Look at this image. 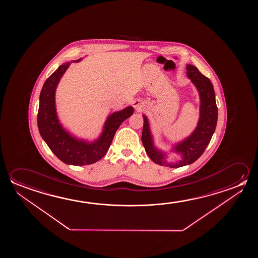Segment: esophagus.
<instances>
[{
    "label": "esophagus",
    "mask_w": 258,
    "mask_h": 258,
    "mask_svg": "<svg viewBox=\"0 0 258 258\" xmlns=\"http://www.w3.org/2000/svg\"><path fill=\"white\" fill-rule=\"evenodd\" d=\"M133 107L135 108L136 110H142V109H143V106H142V104H141V102H139V101H135V102H133Z\"/></svg>",
    "instance_id": "34e87169"
}]
</instances>
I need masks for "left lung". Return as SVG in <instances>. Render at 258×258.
<instances>
[{
    "mask_svg": "<svg viewBox=\"0 0 258 258\" xmlns=\"http://www.w3.org/2000/svg\"><path fill=\"white\" fill-rule=\"evenodd\" d=\"M186 69L187 76L198 90L201 105L200 118L195 131L187 139L173 147L174 152L181 154V160L176 163H168L165 160L166 155L165 153L158 150L154 146L148 118L143 115L144 125L141 140L146 152L154 163L171 168H178L183 165H190L203 155L215 131L218 120L215 93L211 80L202 75L198 68H195V66L187 64Z\"/></svg>",
    "mask_w": 258,
    "mask_h": 258,
    "instance_id": "left-lung-1",
    "label": "left lung"
}]
</instances>
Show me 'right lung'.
I'll list each match as a JSON object with an SVG mask.
<instances>
[{"instance_id": "obj_1", "label": "right lung", "mask_w": 258, "mask_h": 258, "mask_svg": "<svg viewBox=\"0 0 258 258\" xmlns=\"http://www.w3.org/2000/svg\"><path fill=\"white\" fill-rule=\"evenodd\" d=\"M81 59L73 61L78 62ZM70 62L61 64L43 85L38 112V127L43 140L51 151L64 164L91 165L100 160L110 148L115 133L120 124L134 112L133 107L113 112L106 119L102 135L93 142L78 140L60 124L55 110V89Z\"/></svg>"}]
</instances>
